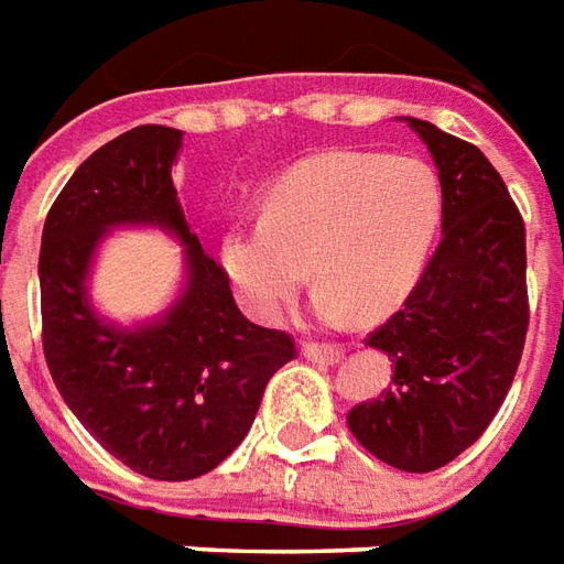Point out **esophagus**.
I'll list each match as a JSON object with an SVG mask.
<instances>
[{
    "label": "esophagus",
    "mask_w": 564,
    "mask_h": 564,
    "mask_svg": "<svg viewBox=\"0 0 564 564\" xmlns=\"http://www.w3.org/2000/svg\"><path fill=\"white\" fill-rule=\"evenodd\" d=\"M344 346L337 344H304L302 356L307 358V361H314V365H337L340 358H344Z\"/></svg>",
    "instance_id": "34e87169"
}]
</instances>
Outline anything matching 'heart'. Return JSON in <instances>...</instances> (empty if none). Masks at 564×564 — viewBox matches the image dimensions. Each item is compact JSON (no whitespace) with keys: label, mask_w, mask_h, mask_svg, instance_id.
I'll use <instances>...</instances> for the list:
<instances>
[{"label":"heart","mask_w":564,"mask_h":564,"mask_svg":"<svg viewBox=\"0 0 564 564\" xmlns=\"http://www.w3.org/2000/svg\"><path fill=\"white\" fill-rule=\"evenodd\" d=\"M440 218V178L419 158L328 152L271 185L262 220L229 229L220 262L262 319L293 302L311 262L328 319L352 307L377 319L412 293Z\"/></svg>","instance_id":"1"}]
</instances>
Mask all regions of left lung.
<instances>
[{
	"instance_id": "obj_1",
	"label": "left lung",
	"mask_w": 564,
	"mask_h": 564,
	"mask_svg": "<svg viewBox=\"0 0 564 564\" xmlns=\"http://www.w3.org/2000/svg\"><path fill=\"white\" fill-rule=\"evenodd\" d=\"M442 185V241L406 302L367 346L394 377L346 415L367 452L433 473L473 445L514 382L529 328L527 227L478 145L406 116Z\"/></svg>"
}]
</instances>
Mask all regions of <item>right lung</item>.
I'll list each match as a JSON object with an SVG mask.
<instances>
[{"mask_svg": "<svg viewBox=\"0 0 564 564\" xmlns=\"http://www.w3.org/2000/svg\"><path fill=\"white\" fill-rule=\"evenodd\" d=\"M182 131L140 124L89 154L41 232V337L68 410L104 448L154 481L212 473L239 448L269 379L295 358L286 332L253 325L178 206ZM112 226H158L186 245V290L152 324L97 316L85 281Z\"/></svg>", "mask_w": 564, "mask_h": 564, "instance_id": "right-lung-1", "label": "right lung"}]
</instances>
